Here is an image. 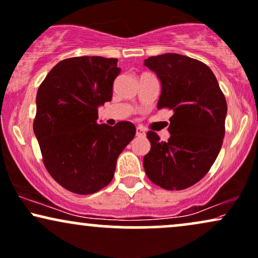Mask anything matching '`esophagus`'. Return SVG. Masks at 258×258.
<instances>
[{
    "label": "esophagus",
    "mask_w": 258,
    "mask_h": 258,
    "mask_svg": "<svg viewBox=\"0 0 258 258\" xmlns=\"http://www.w3.org/2000/svg\"><path fill=\"white\" fill-rule=\"evenodd\" d=\"M136 135H137L138 137H142V136H144V135H145V130L143 128V127L138 126L137 128H136Z\"/></svg>",
    "instance_id": "1"
}]
</instances>
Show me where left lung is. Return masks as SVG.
<instances>
[{"mask_svg": "<svg viewBox=\"0 0 258 258\" xmlns=\"http://www.w3.org/2000/svg\"><path fill=\"white\" fill-rule=\"evenodd\" d=\"M144 64L161 80L157 108L173 110L170 137L149 131L150 151L143 160L148 178L164 190H185L209 172L222 147L227 103L203 62L180 54L151 56Z\"/></svg>", "mask_w": 258, "mask_h": 258, "instance_id": "8db88e82", "label": "left lung"}]
</instances>
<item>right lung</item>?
I'll list each match as a JSON object with an SVG mask.
<instances>
[{
	"mask_svg": "<svg viewBox=\"0 0 258 258\" xmlns=\"http://www.w3.org/2000/svg\"><path fill=\"white\" fill-rule=\"evenodd\" d=\"M117 58L70 57L51 68L37 91L33 131L52 179L78 195L95 194L111 181L116 160L136 135L130 121L97 123L120 74Z\"/></svg>",
	"mask_w": 258,
	"mask_h": 258,
	"instance_id": "obj_1",
	"label": "right lung"
}]
</instances>
